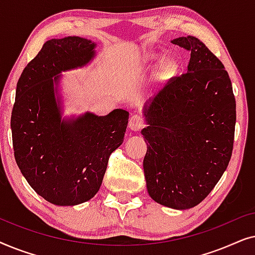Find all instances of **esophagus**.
<instances>
[{"label":"esophagus","instance_id":"obj_1","mask_svg":"<svg viewBox=\"0 0 255 255\" xmlns=\"http://www.w3.org/2000/svg\"><path fill=\"white\" fill-rule=\"evenodd\" d=\"M142 127H144V121H142V118L139 116V115H133V116L130 117L128 128H130L132 131L141 130Z\"/></svg>","mask_w":255,"mask_h":255}]
</instances>
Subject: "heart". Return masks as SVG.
<instances>
[{"mask_svg":"<svg viewBox=\"0 0 255 255\" xmlns=\"http://www.w3.org/2000/svg\"><path fill=\"white\" fill-rule=\"evenodd\" d=\"M177 67H179V65H177L176 60H174V59H167V60L162 62L161 72L165 73V74H173V73L177 71Z\"/></svg>","mask_w":255,"mask_h":255,"instance_id":"heart-1","label":"heart"}]
</instances>
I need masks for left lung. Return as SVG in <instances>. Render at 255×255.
<instances>
[{"instance_id": "left-lung-1", "label": "left lung", "mask_w": 255, "mask_h": 255, "mask_svg": "<svg viewBox=\"0 0 255 255\" xmlns=\"http://www.w3.org/2000/svg\"><path fill=\"white\" fill-rule=\"evenodd\" d=\"M172 43L189 51L190 60L187 73L170 79L144 108L142 166L149 196L184 210L200 204L228 168L236 99L224 65L200 39Z\"/></svg>"}]
</instances>
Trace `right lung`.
Here are the masks:
<instances>
[{"label":"right lung","mask_w":255,"mask_h":255,"mask_svg":"<svg viewBox=\"0 0 255 255\" xmlns=\"http://www.w3.org/2000/svg\"><path fill=\"white\" fill-rule=\"evenodd\" d=\"M95 46L75 36L47 40L17 82L10 122L17 166L32 189L55 205H76L95 196L128 127L123 109L61 120L54 89L58 74L88 64Z\"/></svg>","instance_id":"right-lung-1"}]
</instances>
